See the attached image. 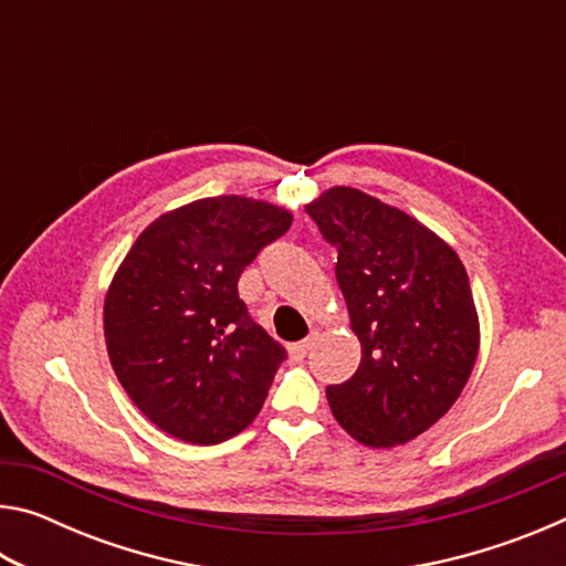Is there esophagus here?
Wrapping results in <instances>:
<instances>
[{
  "instance_id": "obj_1",
  "label": "esophagus",
  "mask_w": 566,
  "mask_h": 566,
  "mask_svg": "<svg viewBox=\"0 0 566 566\" xmlns=\"http://www.w3.org/2000/svg\"><path fill=\"white\" fill-rule=\"evenodd\" d=\"M310 347H312V337L310 339H302V342H294V344H290V357L294 361H300V359L306 357V352H310Z\"/></svg>"
}]
</instances>
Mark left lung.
Here are the masks:
<instances>
[{
  "label": "left lung",
  "mask_w": 566,
  "mask_h": 566,
  "mask_svg": "<svg viewBox=\"0 0 566 566\" xmlns=\"http://www.w3.org/2000/svg\"><path fill=\"white\" fill-rule=\"evenodd\" d=\"M337 247V282L361 361L327 387L334 419L357 442L405 444L442 419L472 375L479 317L464 264L444 239L352 187L306 205Z\"/></svg>",
  "instance_id": "obj_1"
}]
</instances>
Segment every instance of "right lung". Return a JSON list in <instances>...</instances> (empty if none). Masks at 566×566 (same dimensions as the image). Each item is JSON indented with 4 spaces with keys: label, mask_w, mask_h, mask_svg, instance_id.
Wrapping results in <instances>:
<instances>
[{
    "label": "right lung",
    "mask_w": 566,
    "mask_h": 566,
    "mask_svg": "<svg viewBox=\"0 0 566 566\" xmlns=\"http://www.w3.org/2000/svg\"><path fill=\"white\" fill-rule=\"evenodd\" d=\"M292 212L222 195L155 219L104 296V339L124 391L151 424L219 444L252 424L286 359L239 300L244 266Z\"/></svg>",
    "instance_id": "1"
}]
</instances>
